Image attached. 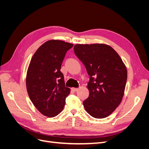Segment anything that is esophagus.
I'll return each instance as SVG.
<instances>
[{"label": "esophagus", "instance_id": "34e87169", "mask_svg": "<svg viewBox=\"0 0 149 149\" xmlns=\"http://www.w3.org/2000/svg\"><path fill=\"white\" fill-rule=\"evenodd\" d=\"M72 90H73V91H77L78 90V88H72Z\"/></svg>", "mask_w": 149, "mask_h": 149}]
</instances>
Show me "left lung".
<instances>
[{
	"mask_svg": "<svg viewBox=\"0 0 149 149\" xmlns=\"http://www.w3.org/2000/svg\"><path fill=\"white\" fill-rule=\"evenodd\" d=\"M74 51L90 76L87 86L89 95L83 101L84 109L94 118H105L123 100L127 78L125 65L118 53L106 44H76Z\"/></svg>",
	"mask_w": 149,
	"mask_h": 149,
	"instance_id": "left-lung-1",
	"label": "left lung"
}]
</instances>
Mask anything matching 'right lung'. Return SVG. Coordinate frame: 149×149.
Wrapping results in <instances>:
<instances>
[{
  "label": "right lung",
  "instance_id": "right-lung-1",
  "mask_svg": "<svg viewBox=\"0 0 149 149\" xmlns=\"http://www.w3.org/2000/svg\"><path fill=\"white\" fill-rule=\"evenodd\" d=\"M73 46L62 40H48L37 49L30 62L26 76L29 96L40 113L48 118L60 113L70 93L60 69L66 53Z\"/></svg>",
  "mask_w": 149,
  "mask_h": 149
}]
</instances>
